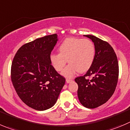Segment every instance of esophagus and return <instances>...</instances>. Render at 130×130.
Instances as JSON below:
<instances>
[{"label":"esophagus","mask_w":130,"mask_h":130,"mask_svg":"<svg viewBox=\"0 0 130 130\" xmlns=\"http://www.w3.org/2000/svg\"><path fill=\"white\" fill-rule=\"evenodd\" d=\"M72 82V79H66V82L67 83H71V82Z\"/></svg>","instance_id":"1"}]
</instances>
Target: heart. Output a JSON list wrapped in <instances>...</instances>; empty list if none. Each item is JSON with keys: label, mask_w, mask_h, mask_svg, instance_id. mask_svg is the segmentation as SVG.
Returning <instances> with one entry per match:
<instances>
[{"label": "heart", "mask_w": 130, "mask_h": 130, "mask_svg": "<svg viewBox=\"0 0 130 130\" xmlns=\"http://www.w3.org/2000/svg\"><path fill=\"white\" fill-rule=\"evenodd\" d=\"M59 53L50 56L52 66L57 72L63 71L67 61L69 63L61 74L72 77L76 72H85L94 61L95 48L92 41L87 39L69 38L63 41L58 47Z\"/></svg>", "instance_id": "obj_1"}]
</instances>
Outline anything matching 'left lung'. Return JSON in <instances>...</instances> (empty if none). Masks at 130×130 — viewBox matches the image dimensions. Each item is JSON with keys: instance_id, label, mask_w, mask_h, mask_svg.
<instances>
[{"instance_id": "8db88e82", "label": "left lung", "mask_w": 130, "mask_h": 130, "mask_svg": "<svg viewBox=\"0 0 130 130\" xmlns=\"http://www.w3.org/2000/svg\"><path fill=\"white\" fill-rule=\"evenodd\" d=\"M95 48L94 61L83 76L77 77V96L85 107L95 108L108 101L114 93L119 77V64L113 48L108 42L93 35H84ZM87 77H91L90 80Z\"/></svg>"}]
</instances>
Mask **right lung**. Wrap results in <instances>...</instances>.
<instances>
[{"mask_svg": "<svg viewBox=\"0 0 130 130\" xmlns=\"http://www.w3.org/2000/svg\"><path fill=\"white\" fill-rule=\"evenodd\" d=\"M58 40L56 34L37 38L23 45L13 58L11 70L13 87L21 100L35 110L53 107L65 83V78L50 61Z\"/></svg>", "mask_w": 130, "mask_h": 130, "instance_id": "right-lung-1", "label": "right lung"}]
</instances>
